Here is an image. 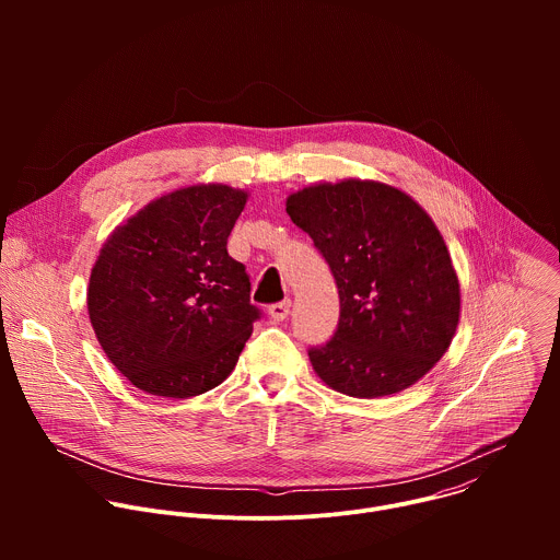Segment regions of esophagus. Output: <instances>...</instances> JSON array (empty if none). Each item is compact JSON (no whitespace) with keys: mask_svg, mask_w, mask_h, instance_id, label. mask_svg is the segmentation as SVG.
I'll return each mask as SVG.
<instances>
[{"mask_svg":"<svg viewBox=\"0 0 560 560\" xmlns=\"http://www.w3.org/2000/svg\"><path fill=\"white\" fill-rule=\"evenodd\" d=\"M290 307H292L290 299H283V301L272 303V305L268 307V312H270V316L275 318V322H283V318H288V314H290Z\"/></svg>","mask_w":560,"mask_h":560,"instance_id":"obj_1","label":"esophagus"}]
</instances>
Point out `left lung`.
I'll return each mask as SVG.
<instances>
[{
    "label": "left lung",
    "mask_w": 560,
    "mask_h": 560,
    "mask_svg": "<svg viewBox=\"0 0 560 560\" xmlns=\"http://www.w3.org/2000/svg\"><path fill=\"white\" fill-rule=\"evenodd\" d=\"M285 210L339 290L335 335L307 350L314 372L357 398L417 383L450 348L460 312L458 279L428 212L401 190L354 179L303 188Z\"/></svg>",
    "instance_id": "1"
}]
</instances>
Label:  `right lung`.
<instances>
[{"label": "right lung", "mask_w": 560, "mask_h": 560, "mask_svg": "<svg viewBox=\"0 0 560 560\" xmlns=\"http://www.w3.org/2000/svg\"><path fill=\"white\" fill-rule=\"evenodd\" d=\"M248 195L190 186L119 225L91 272L89 314L113 365L139 389L188 398L217 387L261 318L228 236Z\"/></svg>", "instance_id": "add662e5"}]
</instances>
